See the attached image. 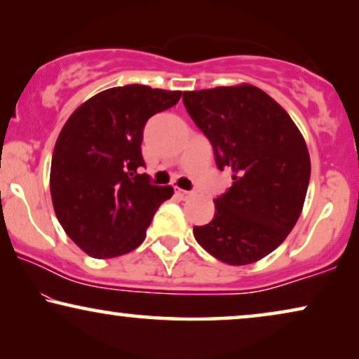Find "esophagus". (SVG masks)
Returning <instances> with one entry per match:
<instances>
[{"label":"esophagus","instance_id":"1","mask_svg":"<svg viewBox=\"0 0 359 359\" xmlns=\"http://www.w3.org/2000/svg\"><path fill=\"white\" fill-rule=\"evenodd\" d=\"M176 194H180L181 198H188V196H191V191H184V189H176Z\"/></svg>","mask_w":359,"mask_h":359}]
</instances>
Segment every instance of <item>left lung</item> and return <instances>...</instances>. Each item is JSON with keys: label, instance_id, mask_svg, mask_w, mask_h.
I'll return each mask as SVG.
<instances>
[{"label": "left lung", "instance_id": "8db88e82", "mask_svg": "<svg viewBox=\"0 0 359 359\" xmlns=\"http://www.w3.org/2000/svg\"><path fill=\"white\" fill-rule=\"evenodd\" d=\"M194 124L233 184L214 199L215 215L194 237L220 262L242 266L276 250L296 225L311 180L306 140L271 96L252 85L184 91Z\"/></svg>", "mask_w": 359, "mask_h": 359}]
</instances>
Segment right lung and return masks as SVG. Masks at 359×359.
<instances>
[{"label":"right lung","mask_w":359,"mask_h":359,"mask_svg":"<svg viewBox=\"0 0 359 359\" xmlns=\"http://www.w3.org/2000/svg\"><path fill=\"white\" fill-rule=\"evenodd\" d=\"M181 91L126 85L97 93L63 126L52 155L53 210L68 237L93 258L135 250L171 186L139 168L147 121L175 106Z\"/></svg>","instance_id":"1"}]
</instances>
